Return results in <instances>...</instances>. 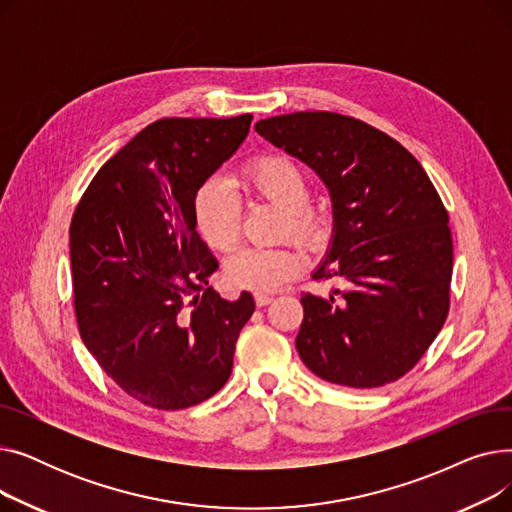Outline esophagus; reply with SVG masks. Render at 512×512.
<instances>
[{
  "instance_id": "esophagus-1",
  "label": "esophagus",
  "mask_w": 512,
  "mask_h": 512,
  "mask_svg": "<svg viewBox=\"0 0 512 512\" xmlns=\"http://www.w3.org/2000/svg\"><path fill=\"white\" fill-rule=\"evenodd\" d=\"M272 301H274L272 294H265V292H255V305H257V307H265V305H270Z\"/></svg>"
}]
</instances>
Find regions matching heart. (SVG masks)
I'll return each mask as SVG.
<instances>
[{
  "instance_id": "b5f03b06",
  "label": "heart",
  "mask_w": 512,
  "mask_h": 512,
  "mask_svg": "<svg viewBox=\"0 0 512 512\" xmlns=\"http://www.w3.org/2000/svg\"><path fill=\"white\" fill-rule=\"evenodd\" d=\"M240 186L257 199L282 209V236L315 245L326 234V215L309 203L311 182L305 168L282 153H267L242 170ZM195 224L218 253H230L240 240V207L222 180H207L195 195ZM303 257L292 247L245 249L226 263V280L245 290L272 292L301 272Z\"/></svg>"
}]
</instances>
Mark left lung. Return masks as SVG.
I'll return each instance as SVG.
<instances>
[{
  "instance_id": "1",
  "label": "left lung",
  "mask_w": 512,
  "mask_h": 512,
  "mask_svg": "<svg viewBox=\"0 0 512 512\" xmlns=\"http://www.w3.org/2000/svg\"><path fill=\"white\" fill-rule=\"evenodd\" d=\"M255 130L307 164L332 199V240L313 278H344L348 288L328 299L303 292V363L338 386L396 382L450 307L452 236L432 180L398 141L351 116L297 112Z\"/></svg>"
}]
</instances>
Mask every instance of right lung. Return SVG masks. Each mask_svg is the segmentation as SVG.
<instances>
[{"label": "right lung", "mask_w": 512, "mask_h": 512, "mask_svg": "<svg viewBox=\"0 0 512 512\" xmlns=\"http://www.w3.org/2000/svg\"><path fill=\"white\" fill-rule=\"evenodd\" d=\"M253 116L164 118L107 159L76 205L70 263L78 332L132 398L178 411L230 378L249 292L209 286L218 259L195 224V195L247 139Z\"/></svg>", "instance_id": "obj_1"}]
</instances>
